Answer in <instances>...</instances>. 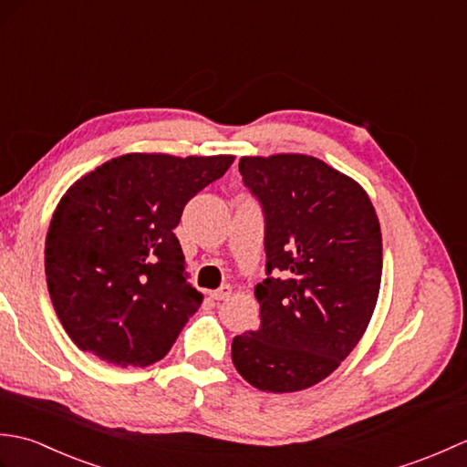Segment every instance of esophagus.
<instances>
[{
	"label": "esophagus",
	"instance_id": "esophagus-1",
	"mask_svg": "<svg viewBox=\"0 0 467 467\" xmlns=\"http://www.w3.org/2000/svg\"><path fill=\"white\" fill-rule=\"evenodd\" d=\"M231 295H233V286L231 285H223L221 289H216V291L211 293V296H213L214 301H226Z\"/></svg>",
	"mask_w": 467,
	"mask_h": 467
}]
</instances>
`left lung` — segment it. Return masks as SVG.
I'll return each instance as SVG.
<instances>
[{"label": "left lung", "mask_w": 467, "mask_h": 467, "mask_svg": "<svg viewBox=\"0 0 467 467\" xmlns=\"http://www.w3.org/2000/svg\"><path fill=\"white\" fill-rule=\"evenodd\" d=\"M239 171L265 211L269 276L254 286L259 329L234 337L233 363L256 389L303 391L343 363L371 321L379 218L359 182L315 156H243Z\"/></svg>", "instance_id": "1"}]
</instances>
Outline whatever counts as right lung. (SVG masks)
<instances>
[{"mask_svg":"<svg viewBox=\"0 0 467 467\" xmlns=\"http://www.w3.org/2000/svg\"><path fill=\"white\" fill-rule=\"evenodd\" d=\"M233 162L132 152L67 188L47 228L46 281L78 349L118 367H148L171 351L204 299L188 283L174 228Z\"/></svg>","mask_w":467,"mask_h":467,"instance_id":"1","label":"right lung"}]
</instances>
